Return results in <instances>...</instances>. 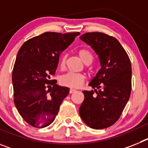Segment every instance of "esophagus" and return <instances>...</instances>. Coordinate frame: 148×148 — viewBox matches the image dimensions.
I'll return each mask as SVG.
<instances>
[{
  "label": "esophagus",
  "instance_id": "34e87169",
  "mask_svg": "<svg viewBox=\"0 0 148 148\" xmlns=\"http://www.w3.org/2000/svg\"><path fill=\"white\" fill-rule=\"evenodd\" d=\"M75 92V89H70V93H73V92Z\"/></svg>",
  "mask_w": 148,
  "mask_h": 148
}]
</instances>
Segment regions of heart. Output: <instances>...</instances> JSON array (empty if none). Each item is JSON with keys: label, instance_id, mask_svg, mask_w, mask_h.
I'll use <instances>...</instances> for the list:
<instances>
[{"label": "heart", "instance_id": "heart-1", "mask_svg": "<svg viewBox=\"0 0 148 148\" xmlns=\"http://www.w3.org/2000/svg\"><path fill=\"white\" fill-rule=\"evenodd\" d=\"M78 56L84 64L89 62H92V56L90 51L87 49H82L78 51ZM66 61V56H63L60 61V66L64 67ZM85 79V76L80 73H69L63 75L61 78V82L63 85L70 87H78L83 84Z\"/></svg>", "mask_w": 148, "mask_h": 148}]
</instances>
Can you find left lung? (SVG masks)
<instances>
[{
    "instance_id": "obj_1",
    "label": "left lung",
    "mask_w": 148,
    "mask_h": 148,
    "mask_svg": "<svg viewBox=\"0 0 148 148\" xmlns=\"http://www.w3.org/2000/svg\"><path fill=\"white\" fill-rule=\"evenodd\" d=\"M80 39L92 48L101 69L89 83L94 90L83 91L79 114L95 130L110 127L119 119L131 92V63L119 40L102 32H87ZM95 92L96 94H95Z\"/></svg>"
}]
</instances>
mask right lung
Wrapping results in <instances>:
<instances>
[{
  "mask_svg": "<svg viewBox=\"0 0 148 148\" xmlns=\"http://www.w3.org/2000/svg\"><path fill=\"white\" fill-rule=\"evenodd\" d=\"M79 32H44L27 40L18 51L12 71L14 103L23 120L34 127L49 126L70 89L51 80L59 56Z\"/></svg>",
  "mask_w": 148,
  "mask_h": 148,
  "instance_id": "right-lung-1",
  "label": "right lung"
}]
</instances>
